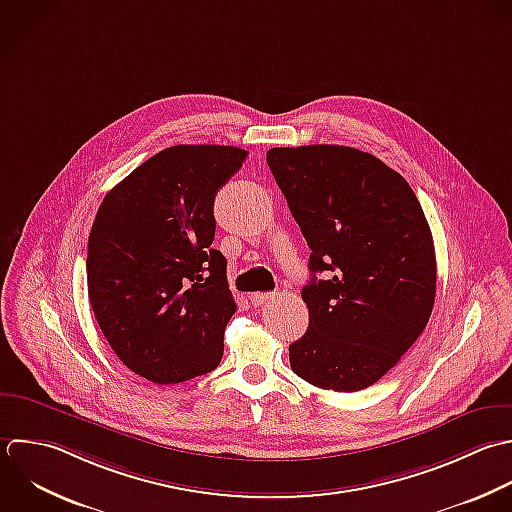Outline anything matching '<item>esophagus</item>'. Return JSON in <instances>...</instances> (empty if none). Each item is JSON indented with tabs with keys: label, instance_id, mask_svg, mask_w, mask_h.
Here are the masks:
<instances>
[{
	"label": "esophagus",
	"instance_id": "34e87169",
	"mask_svg": "<svg viewBox=\"0 0 512 512\" xmlns=\"http://www.w3.org/2000/svg\"><path fill=\"white\" fill-rule=\"evenodd\" d=\"M275 297V293H253L251 295V303L255 305V307H261V305H265L267 301H271Z\"/></svg>",
	"mask_w": 512,
	"mask_h": 512
}]
</instances>
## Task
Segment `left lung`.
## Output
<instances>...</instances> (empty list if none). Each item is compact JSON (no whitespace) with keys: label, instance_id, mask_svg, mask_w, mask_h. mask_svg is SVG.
<instances>
[{"label":"left lung","instance_id":"1","mask_svg":"<svg viewBox=\"0 0 512 512\" xmlns=\"http://www.w3.org/2000/svg\"><path fill=\"white\" fill-rule=\"evenodd\" d=\"M267 163L311 249L301 293L309 329L289 345L291 369L319 389H367L419 339L435 305L421 203L397 171L355 147H273Z\"/></svg>","mask_w":512,"mask_h":512}]
</instances>
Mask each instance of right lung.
<instances>
[{
	"label": "right lung",
	"instance_id": "obj_1",
	"mask_svg": "<svg viewBox=\"0 0 512 512\" xmlns=\"http://www.w3.org/2000/svg\"><path fill=\"white\" fill-rule=\"evenodd\" d=\"M245 149L173 145L99 205L87 243L89 303L119 361L159 385L213 371L237 305L213 249L217 191Z\"/></svg>",
	"mask_w": 512,
	"mask_h": 512
}]
</instances>
